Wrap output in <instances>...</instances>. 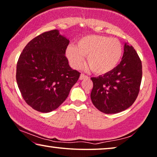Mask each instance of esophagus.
Masks as SVG:
<instances>
[{
	"label": "esophagus",
	"instance_id": "34e87169",
	"mask_svg": "<svg viewBox=\"0 0 157 157\" xmlns=\"http://www.w3.org/2000/svg\"><path fill=\"white\" fill-rule=\"evenodd\" d=\"M86 78H88V77L86 76L85 75H84V74H81L80 76H79V79H80V80H82V79H86Z\"/></svg>",
	"mask_w": 157,
	"mask_h": 157
}]
</instances>
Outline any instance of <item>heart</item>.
Instances as JSON below:
<instances>
[{
  "label": "heart",
  "mask_w": 157,
  "mask_h": 157,
  "mask_svg": "<svg viewBox=\"0 0 157 157\" xmlns=\"http://www.w3.org/2000/svg\"><path fill=\"white\" fill-rule=\"evenodd\" d=\"M123 48L118 40L99 35H85L79 38L76 46L66 49V56L75 68H78L87 56V63L93 72L105 75L117 67L122 57Z\"/></svg>",
  "instance_id": "1"
}]
</instances>
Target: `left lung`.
<instances>
[{"mask_svg": "<svg viewBox=\"0 0 157 157\" xmlns=\"http://www.w3.org/2000/svg\"><path fill=\"white\" fill-rule=\"evenodd\" d=\"M142 78V61L134 48L125 43L122 61L117 67L103 76L91 78L92 103L105 114L127 109L137 98Z\"/></svg>", "mask_w": 157, "mask_h": 157, "instance_id": "8db88e82", "label": "left lung"}]
</instances>
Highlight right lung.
<instances>
[{"label": "right lung", "instance_id": "obj_1", "mask_svg": "<svg viewBox=\"0 0 157 157\" xmlns=\"http://www.w3.org/2000/svg\"><path fill=\"white\" fill-rule=\"evenodd\" d=\"M70 41L59 30L45 32L30 40L18 58L16 81L28 105L40 112L56 109L67 99L80 73L65 57Z\"/></svg>", "mask_w": 157, "mask_h": 157}]
</instances>
